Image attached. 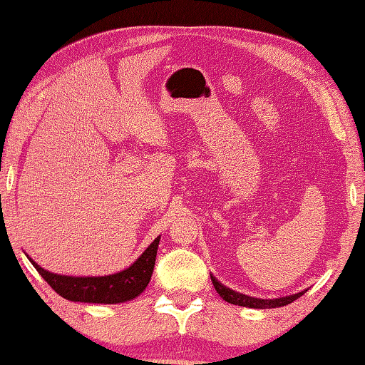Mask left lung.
<instances>
[{
	"label": "left lung",
	"mask_w": 365,
	"mask_h": 365,
	"mask_svg": "<svg viewBox=\"0 0 365 365\" xmlns=\"http://www.w3.org/2000/svg\"><path fill=\"white\" fill-rule=\"evenodd\" d=\"M212 282L215 285V290L218 292L220 297L230 302V304L235 306H243V307H252V309H274V307H282L290 304L294 299H298L301 294H304L307 290H302L298 293L289 294V297H281V298H274V299H262V298H254V297H247V294L238 293L235 290L229 289V287L222 285L218 279H216L213 274H210Z\"/></svg>",
	"instance_id": "left-lung-1"
}]
</instances>
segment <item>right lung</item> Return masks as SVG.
<instances>
[{"mask_svg": "<svg viewBox=\"0 0 365 365\" xmlns=\"http://www.w3.org/2000/svg\"><path fill=\"white\" fill-rule=\"evenodd\" d=\"M160 238L157 237L149 247L125 269L108 276H66L51 273L26 255L51 289L61 297L75 302H94V304H119L139 297L153 273Z\"/></svg>", "mask_w": 365, "mask_h": 365, "instance_id": "1", "label": "right lung"}]
</instances>
